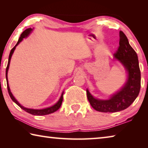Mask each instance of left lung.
Instances as JSON below:
<instances>
[{"mask_svg": "<svg viewBox=\"0 0 148 148\" xmlns=\"http://www.w3.org/2000/svg\"><path fill=\"white\" fill-rule=\"evenodd\" d=\"M119 46L114 56L128 72V79L125 86L108 100L95 99L87 89L90 104L95 110L101 112H116L127 108L140 92L141 75L137 54L122 31L119 32Z\"/></svg>", "mask_w": 148, "mask_h": 148, "instance_id": "1", "label": "left lung"}]
</instances>
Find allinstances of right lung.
Instances as JSON below:
<instances>
[{"mask_svg": "<svg viewBox=\"0 0 148 148\" xmlns=\"http://www.w3.org/2000/svg\"><path fill=\"white\" fill-rule=\"evenodd\" d=\"M32 29L31 28H29V29H27L26 30H25V31L23 32H22V34H21V36H20L18 40V42H17L16 46H15L13 47V48L12 49L10 53L8 65H7L6 70V81H7V88H8V93H9L10 97V98L12 99V101H13L15 102V103L18 105V106L20 108H21V109H23V110H25V111L28 112V113H29V114H31L32 115H34V116H44V115H47V114L53 113V112H55L56 111H57V110L59 109V108L61 107V104H62V99H63V92H62L61 97H60V99L59 100V101L57 102L56 104L53 105V106H51V107L47 108H45V109H42V110H34V109L27 108H25L23 106H21V105L20 104L19 102L16 101V99L14 98L13 95L12 94V92L10 91V87H9V86H8V77H7V74H8V69H9L10 62V59H11L12 54H13L14 50H15V49H16V47L19 44V42H21L22 41V40L28 36V35L30 34V32L32 31Z\"/></svg>", "mask_w": 148, "mask_h": 148, "instance_id": "add662e5", "label": "right lung"}]
</instances>
